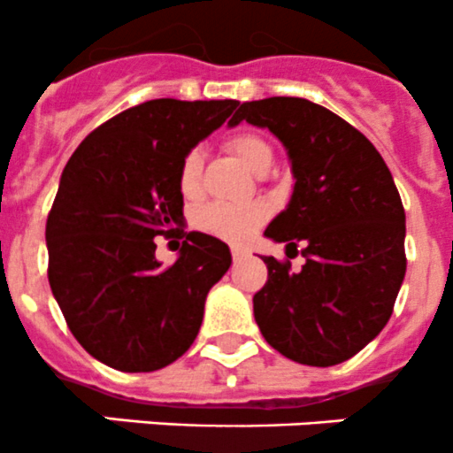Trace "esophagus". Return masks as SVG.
Returning <instances> with one entry per match:
<instances>
[{
    "mask_svg": "<svg viewBox=\"0 0 453 453\" xmlns=\"http://www.w3.org/2000/svg\"><path fill=\"white\" fill-rule=\"evenodd\" d=\"M231 255H233V259H235V262H237V259L244 257L246 250H244V249H240V246H233V249H231Z\"/></svg>",
    "mask_w": 453,
    "mask_h": 453,
    "instance_id": "1",
    "label": "esophagus"
}]
</instances>
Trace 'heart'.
Masks as SVG:
<instances>
[{
	"mask_svg": "<svg viewBox=\"0 0 453 453\" xmlns=\"http://www.w3.org/2000/svg\"><path fill=\"white\" fill-rule=\"evenodd\" d=\"M228 150L235 154V158L244 165L246 169L255 172L259 163L271 158V147L253 134H240L228 141ZM200 172H203V158L198 151H189L180 165V191L185 196H196L200 187ZM268 209L262 203H249V204H228L216 203L209 204L200 211L198 222L211 235L222 237L228 242H242L250 235L262 220L266 218Z\"/></svg>",
	"mask_w": 453,
	"mask_h": 453,
	"instance_id": "heart-1",
	"label": "heart"
}]
</instances>
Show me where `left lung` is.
<instances>
[{
	"label": "left lung",
	"instance_id": "1",
	"mask_svg": "<svg viewBox=\"0 0 453 453\" xmlns=\"http://www.w3.org/2000/svg\"><path fill=\"white\" fill-rule=\"evenodd\" d=\"M266 127L288 151L295 187L264 235L290 262L262 257L268 280L253 297L264 339L315 368L348 361L385 328L405 277V211L377 147L342 116L306 98L242 103L228 120Z\"/></svg>",
	"mask_w": 453,
	"mask_h": 453
}]
</instances>
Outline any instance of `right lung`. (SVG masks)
Listing matches in <instances>:
<instances>
[{"instance_id": "add662e5", "label": "right lung", "mask_w": 453, "mask_h": 453, "mask_svg": "<svg viewBox=\"0 0 453 453\" xmlns=\"http://www.w3.org/2000/svg\"><path fill=\"white\" fill-rule=\"evenodd\" d=\"M240 105L154 98L94 129L70 156L46 222L48 280L76 342L120 372H154L198 337L231 266L225 242L182 233L172 266L154 237L182 218L185 156Z\"/></svg>"}]
</instances>
